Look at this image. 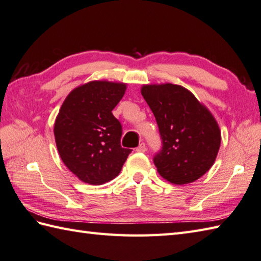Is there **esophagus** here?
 Masks as SVG:
<instances>
[{"label":"esophagus","instance_id":"obj_1","mask_svg":"<svg viewBox=\"0 0 261 261\" xmlns=\"http://www.w3.org/2000/svg\"><path fill=\"white\" fill-rule=\"evenodd\" d=\"M146 143H140V145H139V147H138L137 149H136V150L138 151V152H145L146 151Z\"/></svg>","mask_w":261,"mask_h":261}]
</instances>
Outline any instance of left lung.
Wrapping results in <instances>:
<instances>
[{
	"mask_svg": "<svg viewBox=\"0 0 261 261\" xmlns=\"http://www.w3.org/2000/svg\"><path fill=\"white\" fill-rule=\"evenodd\" d=\"M141 94L162 138V150L153 157L158 173L171 184L195 181L212 167L220 149L221 131L213 115L179 85H143Z\"/></svg>",
	"mask_w": 261,
	"mask_h": 261,
	"instance_id": "obj_1",
	"label": "left lung"
}]
</instances>
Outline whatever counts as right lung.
Segmentation results:
<instances>
[{"mask_svg":"<svg viewBox=\"0 0 261 261\" xmlns=\"http://www.w3.org/2000/svg\"><path fill=\"white\" fill-rule=\"evenodd\" d=\"M125 88L123 83H86L71 91L59 110L54 134L60 158L87 184L115 178L131 152L121 147L122 125L112 114Z\"/></svg>","mask_w":261,"mask_h":261,"instance_id":"obj_1","label":"right lung"}]
</instances>
